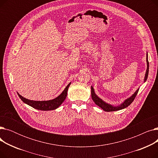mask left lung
Returning <instances> with one entry per match:
<instances>
[{"instance_id":"left-lung-1","label":"left lung","mask_w":158,"mask_h":158,"mask_svg":"<svg viewBox=\"0 0 158 158\" xmlns=\"http://www.w3.org/2000/svg\"><path fill=\"white\" fill-rule=\"evenodd\" d=\"M147 70H146V73H145V78H144V82L147 81V77H148V69H149V63H148V54L147 53ZM139 88L136 91V92L132 94L130 97L127 98V99H126L122 104H120L118 106H113L110 104L106 103V102H104L102 99H101V98H99L95 94L94 89L93 88V86H91V94H92V98L93 99L94 102L95 103V104H97L98 106H99L102 108L104 111H118L122 109L126 108V107H128L133 101L135 100V98L138 92Z\"/></svg>"}]
</instances>
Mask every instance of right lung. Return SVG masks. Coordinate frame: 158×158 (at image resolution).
<instances>
[{"label": "right lung", "instance_id": "add662e5", "mask_svg": "<svg viewBox=\"0 0 158 158\" xmlns=\"http://www.w3.org/2000/svg\"><path fill=\"white\" fill-rule=\"evenodd\" d=\"M71 84V82L66 86L64 89L63 91V92L57 97H56L52 100L49 101H32L29 99L26 98L20 95L18 92L19 97L20 98L21 100L27 104V105L32 107L33 108L41 110V111H50V110H54L59 107L61 104L64 102L65 98L67 96V92L68 89Z\"/></svg>", "mask_w": 158, "mask_h": 158}]
</instances>
